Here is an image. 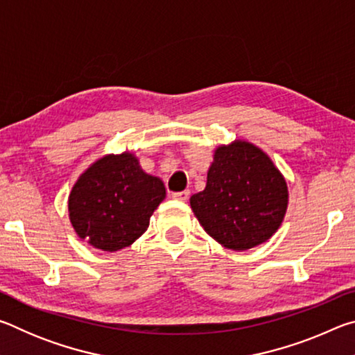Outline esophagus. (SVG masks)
Here are the masks:
<instances>
[{"mask_svg": "<svg viewBox=\"0 0 355 355\" xmlns=\"http://www.w3.org/2000/svg\"><path fill=\"white\" fill-rule=\"evenodd\" d=\"M172 199L186 202L189 199V191L186 189V191H180V192H172Z\"/></svg>", "mask_w": 355, "mask_h": 355, "instance_id": "34e87169", "label": "esophagus"}]
</instances>
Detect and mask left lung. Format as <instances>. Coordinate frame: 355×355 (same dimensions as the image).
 Wrapping results in <instances>:
<instances>
[{
	"instance_id": "1",
	"label": "left lung",
	"mask_w": 355,
	"mask_h": 355,
	"mask_svg": "<svg viewBox=\"0 0 355 355\" xmlns=\"http://www.w3.org/2000/svg\"><path fill=\"white\" fill-rule=\"evenodd\" d=\"M286 205L285 178L266 153L244 141L216 150L205 189L191 197L205 232L233 250L268 241L284 220Z\"/></svg>"
}]
</instances>
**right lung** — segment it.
Here are the masks:
<instances>
[{
    "label": "right lung",
    "instance_id": "right-lung-1",
    "mask_svg": "<svg viewBox=\"0 0 355 355\" xmlns=\"http://www.w3.org/2000/svg\"><path fill=\"white\" fill-rule=\"evenodd\" d=\"M166 197L158 177L148 175L128 152L95 161L69 196L70 222L81 239L105 252L128 248L147 230Z\"/></svg>",
    "mask_w": 355,
    "mask_h": 355
}]
</instances>
